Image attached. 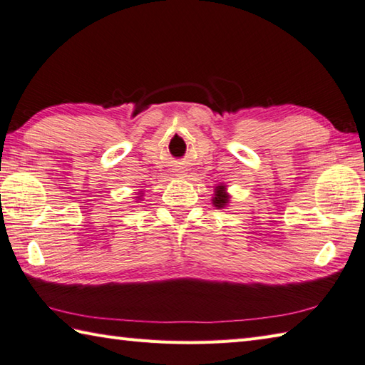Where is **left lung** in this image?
<instances>
[{"instance_id": "obj_1", "label": "left lung", "mask_w": 365, "mask_h": 365, "mask_svg": "<svg viewBox=\"0 0 365 365\" xmlns=\"http://www.w3.org/2000/svg\"><path fill=\"white\" fill-rule=\"evenodd\" d=\"M230 193L227 192V185L225 184H217L214 189V195H212V205L217 207V210H222V207H227L230 203Z\"/></svg>"}]
</instances>
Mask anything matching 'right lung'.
<instances>
[{
  "label": "right lung",
  "instance_id": "right-lung-1",
  "mask_svg": "<svg viewBox=\"0 0 365 365\" xmlns=\"http://www.w3.org/2000/svg\"><path fill=\"white\" fill-rule=\"evenodd\" d=\"M137 195L138 197H135V200H141V197H143V195H141V192H137Z\"/></svg>",
  "mask_w": 365,
  "mask_h": 365
}]
</instances>
